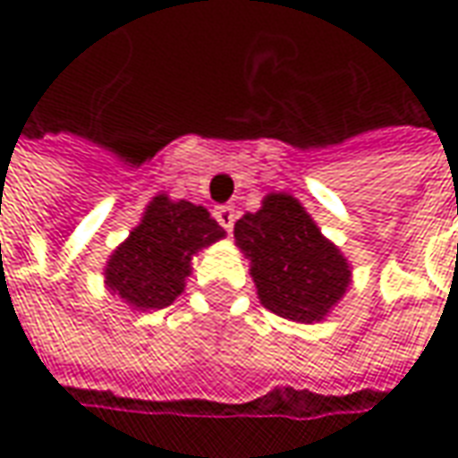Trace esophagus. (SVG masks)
Here are the masks:
<instances>
[{
	"instance_id": "obj_1",
	"label": "esophagus",
	"mask_w": 458,
	"mask_h": 458,
	"mask_svg": "<svg viewBox=\"0 0 458 458\" xmlns=\"http://www.w3.org/2000/svg\"><path fill=\"white\" fill-rule=\"evenodd\" d=\"M214 216H216V222L222 224L226 232H232V229H234V222H236L234 207H226V204H224V207H216L214 208Z\"/></svg>"
}]
</instances>
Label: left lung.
I'll use <instances>...</instances> for the list:
<instances>
[{
	"mask_svg": "<svg viewBox=\"0 0 458 458\" xmlns=\"http://www.w3.org/2000/svg\"><path fill=\"white\" fill-rule=\"evenodd\" d=\"M234 239L259 302L279 318L320 322L351 287L348 259L290 193L265 196L259 211L234 224Z\"/></svg>",
	"mask_w": 458,
	"mask_h": 458,
	"instance_id": "obj_1",
	"label": "left lung"
}]
</instances>
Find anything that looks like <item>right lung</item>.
I'll list each match as a JSON object with an SVG mask.
<instances>
[{"instance_id":"obj_1","label":"right lung","mask_w":458,"mask_h":458,"mask_svg":"<svg viewBox=\"0 0 458 458\" xmlns=\"http://www.w3.org/2000/svg\"><path fill=\"white\" fill-rule=\"evenodd\" d=\"M222 236L224 229L207 208L183 199L171 201L161 193L146 207L131 236L110 254L107 290L133 310L168 308L186 287L193 254Z\"/></svg>"}]
</instances>
